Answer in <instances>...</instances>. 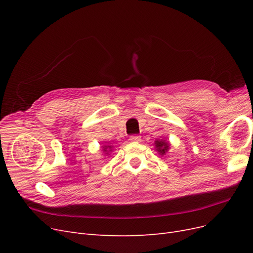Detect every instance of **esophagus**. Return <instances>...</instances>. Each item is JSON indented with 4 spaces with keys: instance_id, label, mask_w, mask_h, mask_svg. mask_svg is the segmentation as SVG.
<instances>
[{
    "instance_id": "esophagus-1",
    "label": "esophagus",
    "mask_w": 253,
    "mask_h": 253,
    "mask_svg": "<svg viewBox=\"0 0 253 253\" xmlns=\"http://www.w3.org/2000/svg\"><path fill=\"white\" fill-rule=\"evenodd\" d=\"M141 137L139 135H131L129 136V140L131 141H140Z\"/></svg>"
}]
</instances>
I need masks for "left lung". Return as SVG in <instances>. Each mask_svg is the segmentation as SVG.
<instances>
[{"label": "left lung", "instance_id": "8db88e82", "mask_svg": "<svg viewBox=\"0 0 253 253\" xmlns=\"http://www.w3.org/2000/svg\"><path fill=\"white\" fill-rule=\"evenodd\" d=\"M156 148L158 152H160V154H165L167 150L169 149V143L165 141H156Z\"/></svg>", "mask_w": 253, "mask_h": 253}]
</instances>
